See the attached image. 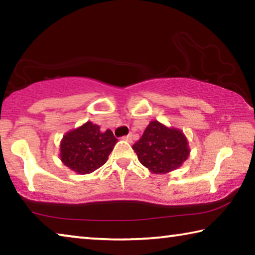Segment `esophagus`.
Returning a JSON list of instances; mask_svg holds the SVG:
<instances>
[{"mask_svg":"<svg viewBox=\"0 0 255 255\" xmlns=\"http://www.w3.org/2000/svg\"><path fill=\"white\" fill-rule=\"evenodd\" d=\"M123 139L127 140V141H131V139H132V135H131V133H129V135H127V136H124V137H123Z\"/></svg>","mask_w":255,"mask_h":255,"instance_id":"obj_1","label":"esophagus"}]
</instances>
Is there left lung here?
<instances>
[{
  "instance_id": "left-lung-1",
  "label": "left lung",
  "mask_w": 255,
  "mask_h": 255,
  "mask_svg": "<svg viewBox=\"0 0 255 255\" xmlns=\"http://www.w3.org/2000/svg\"><path fill=\"white\" fill-rule=\"evenodd\" d=\"M132 149L138 161L155 174H165L176 170L190 154L184 133L180 129L164 126L157 120L148 124Z\"/></svg>"
}]
</instances>
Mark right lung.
Listing matches in <instances>:
<instances>
[{
    "mask_svg": "<svg viewBox=\"0 0 255 255\" xmlns=\"http://www.w3.org/2000/svg\"><path fill=\"white\" fill-rule=\"evenodd\" d=\"M118 139L91 122L65 133L60 141V161L79 174L92 173L107 162Z\"/></svg>",
    "mask_w": 255,
    "mask_h": 255,
    "instance_id": "1",
    "label": "right lung"
}]
</instances>
